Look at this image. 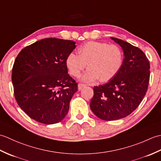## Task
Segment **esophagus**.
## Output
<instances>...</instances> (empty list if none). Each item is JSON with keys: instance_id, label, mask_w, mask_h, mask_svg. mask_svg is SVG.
<instances>
[{"instance_id": "obj_1", "label": "esophagus", "mask_w": 161, "mask_h": 161, "mask_svg": "<svg viewBox=\"0 0 161 161\" xmlns=\"http://www.w3.org/2000/svg\"><path fill=\"white\" fill-rule=\"evenodd\" d=\"M86 86V84H81V83H80V84H78V89L80 91V90L81 89V88H84V86Z\"/></svg>"}]
</instances>
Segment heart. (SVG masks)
I'll use <instances>...</instances> for the list:
<instances>
[{"label": "heart", "instance_id": "b5f03b06", "mask_svg": "<svg viewBox=\"0 0 161 161\" xmlns=\"http://www.w3.org/2000/svg\"><path fill=\"white\" fill-rule=\"evenodd\" d=\"M77 53L68 54L66 66L71 75L78 77L87 64L88 69L81 79L88 83L111 80L120 70L124 61L122 50L115 44L89 42L79 47Z\"/></svg>", "mask_w": 161, "mask_h": 161}]
</instances>
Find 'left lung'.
Segmentation results:
<instances>
[{"label":"left lung","instance_id":"1","mask_svg":"<svg viewBox=\"0 0 161 161\" xmlns=\"http://www.w3.org/2000/svg\"><path fill=\"white\" fill-rule=\"evenodd\" d=\"M122 47L125 59L120 70L108 82L93 88L90 107L93 114L107 121L125 118L134 111L147 91L150 65L138 47L111 37Z\"/></svg>","mask_w":161,"mask_h":161}]
</instances>
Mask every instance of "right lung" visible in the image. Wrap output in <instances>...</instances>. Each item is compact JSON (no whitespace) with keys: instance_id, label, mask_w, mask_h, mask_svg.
<instances>
[{"instance_id":"obj_1","label":"right lung","mask_w":161,"mask_h":161,"mask_svg":"<svg viewBox=\"0 0 161 161\" xmlns=\"http://www.w3.org/2000/svg\"><path fill=\"white\" fill-rule=\"evenodd\" d=\"M75 43L44 39L24 47L17 55L12 73L14 93L17 104L30 118L53 125L66 117L77 91L78 84L66 66Z\"/></svg>"}]
</instances>
